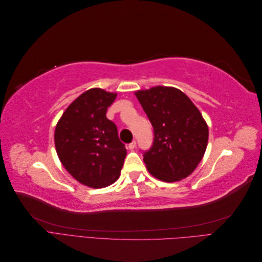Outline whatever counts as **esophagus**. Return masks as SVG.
I'll return each mask as SVG.
<instances>
[{"mask_svg":"<svg viewBox=\"0 0 262 262\" xmlns=\"http://www.w3.org/2000/svg\"><path fill=\"white\" fill-rule=\"evenodd\" d=\"M136 146H137V142L136 141H132L131 143L129 144V148L130 149H134V148H136Z\"/></svg>","mask_w":262,"mask_h":262,"instance_id":"obj_1","label":"esophagus"}]
</instances>
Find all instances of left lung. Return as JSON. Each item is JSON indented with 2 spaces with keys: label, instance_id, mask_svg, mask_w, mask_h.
Here are the masks:
<instances>
[{
  "label": "left lung",
  "instance_id": "8db88e82",
  "mask_svg": "<svg viewBox=\"0 0 262 262\" xmlns=\"http://www.w3.org/2000/svg\"><path fill=\"white\" fill-rule=\"evenodd\" d=\"M136 96L154 129L153 145L143 152L147 170L166 182L188 177L208 145L209 128L199 109L173 87L156 86Z\"/></svg>",
  "mask_w": 262,
  "mask_h": 262
}]
</instances>
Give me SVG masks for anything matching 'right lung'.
Listing matches in <instances>:
<instances>
[{"instance_id":"obj_1","label":"right lung","mask_w":262,"mask_h":262,"mask_svg":"<svg viewBox=\"0 0 262 262\" xmlns=\"http://www.w3.org/2000/svg\"><path fill=\"white\" fill-rule=\"evenodd\" d=\"M116 93L91 89L71 104L55 126L54 144L64 168L78 182L104 188L119 178L126 149L106 117Z\"/></svg>"}]
</instances>
